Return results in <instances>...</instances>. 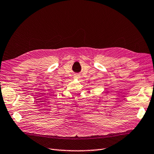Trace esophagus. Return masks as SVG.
Segmentation results:
<instances>
[{
    "instance_id": "obj_1",
    "label": "esophagus",
    "mask_w": 154,
    "mask_h": 154,
    "mask_svg": "<svg viewBox=\"0 0 154 154\" xmlns=\"http://www.w3.org/2000/svg\"><path fill=\"white\" fill-rule=\"evenodd\" d=\"M74 78H76V79H78V80H79V79H80V76H79V75H76V76H74Z\"/></svg>"
}]
</instances>
